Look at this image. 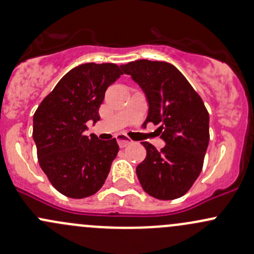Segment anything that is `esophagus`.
I'll return each instance as SVG.
<instances>
[{
  "label": "esophagus",
  "mask_w": 254,
  "mask_h": 254,
  "mask_svg": "<svg viewBox=\"0 0 254 254\" xmlns=\"http://www.w3.org/2000/svg\"><path fill=\"white\" fill-rule=\"evenodd\" d=\"M116 139H117V143H119L120 148H126V146L130 145V144L133 143L130 139H128L126 135H124V134H119L116 137Z\"/></svg>",
  "instance_id": "obj_1"
}]
</instances>
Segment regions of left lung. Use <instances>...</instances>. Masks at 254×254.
<instances>
[{"instance_id": "8db88e82", "label": "left lung", "mask_w": 254, "mask_h": 254, "mask_svg": "<svg viewBox=\"0 0 254 254\" xmlns=\"http://www.w3.org/2000/svg\"><path fill=\"white\" fill-rule=\"evenodd\" d=\"M148 102L145 122L157 128L162 149L143 141L146 157L137 166L144 191L159 200L184 195L200 176L209 141V115L201 97L183 73L167 62L146 59L122 65Z\"/></svg>"}]
</instances>
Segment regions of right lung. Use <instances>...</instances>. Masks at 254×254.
<instances>
[{
	"label": "right lung",
	"instance_id": "add662e5",
	"mask_svg": "<svg viewBox=\"0 0 254 254\" xmlns=\"http://www.w3.org/2000/svg\"><path fill=\"white\" fill-rule=\"evenodd\" d=\"M124 73L122 66L86 63L57 83L34 115L39 163L51 184L63 195L83 198L103 187L119 145L116 139L84 135L87 122L99 121L105 91Z\"/></svg>",
	"mask_w": 254,
	"mask_h": 254
}]
</instances>
